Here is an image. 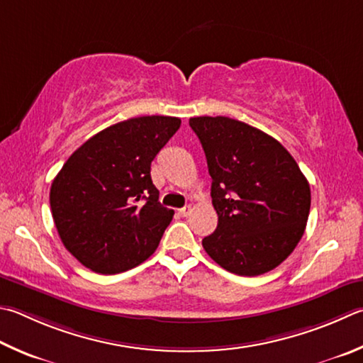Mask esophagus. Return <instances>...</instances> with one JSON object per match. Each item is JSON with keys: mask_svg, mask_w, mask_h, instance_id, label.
Returning <instances> with one entry per match:
<instances>
[{"mask_svg": "<svg viewBox=\"0 0 363 363\" xmlns=\"http://www.w3.org/2000/svg\"><path fill=\"white\" fill-rule=\"evenodd\" d=\"M190 213H192V206H190V204H187V206H184V208L179 209V214L182 217H187Z\"/></svg>", "mask_w": 363, "mask_h": 363, "instance_id": "esophagus-1", "label": "esophagus"}]
</instances>
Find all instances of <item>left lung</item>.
<instances>
[{
	"label": "left lung",
	"mask_w": 363,
	"mask_h": 363,
	"mask_svg": "<svg viewBox=\"0 0 363 363\" xmlns=\"http://www.w3.org/2000/svg\"><path fill=\"white\" fill-rule=\"evenodd\" d=\"M211 174L219 217L203 247L230 273L259 276L281 265L298 245L311 190L294 157L273 136L235 118L192 117Z\"/></svg>",
	"instance_id": "obj_1"
}]
</instances>
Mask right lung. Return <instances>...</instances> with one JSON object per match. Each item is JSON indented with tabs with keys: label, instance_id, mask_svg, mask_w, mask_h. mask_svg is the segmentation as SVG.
<instances>
[{
	"label": "right lung",
	"instance_id": "right-lung-1",
	"mask_svg": "<svg viewBox=\"0 0 363 363\" xmlns=\"http://www.w3.org/2000/svg\"><path fill=\"white\" fill-rule=\"evenodd\" d=\"M181 118H128L91 136L63 164L50 187L57 232L95 273L116 274L155 252L174 211L159 201L150 163Z\"/></svg>",
	"mask_w": 363,
	"mask_h": 363
}]
</instances>
